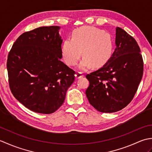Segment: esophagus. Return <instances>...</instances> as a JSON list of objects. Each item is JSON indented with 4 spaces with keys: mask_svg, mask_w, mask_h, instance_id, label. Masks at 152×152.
Instances as JSON below:
<instances>
[{
    "mask_svg": "<svg viewBox=\"0 0 152 152\" xmlns=\"http://www.w3.org/2000/svg\"><path fill=\"white\" fill-rule=\"evenodd\" d=\"M84 76V74H82V72H77L75 74V77L76 78H80Z\"/></svg>",
    "mask_w": 152,
    "mask_h": 152,
    "instance_id": "1",
    "label": "esophagus"
}]
</instances>
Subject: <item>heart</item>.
Segmentation results:
<instances>
[{"label":"heart","mask_w":152,"mask_h":152,"mask_svg":"<svg viewBox=\"0 0 152 152\" xmlns=\"http://www.w3.org/2000/svg\"><path fill=\"white\" fill-rule=\"evenodd\" d=\"M113 43L110 34L93 27H82L74 30L72 38L64 40L61 55L68 65L75 66L80 57L83 58L78 68L81 70L90 69L93 64L100 67L110 57Z\"/></svg>","instance_id":"heart-1"}]
</instances>
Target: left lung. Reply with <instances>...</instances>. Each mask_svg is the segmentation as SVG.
I'll return each mask as SVG.
<instances>
[{
  "instance_id": "1",
  "label": "left lung",
  "mask_w": 152,
  "mask_h": 152,
  "mask_svg": "<svg viewBox=\"0 0 152 152\" xmlns=\"http://www.w3.org/2000/svg\"><path fill=\"white\" fill-rule=\"evenodd\" d=\"M116 48L104 66L86 75L89 86L86 95L96 110L118 112L133 100L143 75L144 63L134 38L115 28Z\"/></svg>"
}]
</instances>
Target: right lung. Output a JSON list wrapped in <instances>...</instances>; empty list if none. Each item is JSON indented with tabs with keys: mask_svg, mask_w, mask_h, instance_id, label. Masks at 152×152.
Wrapping results in <instances>:
<instances>
[{
	"mask_svg": "<svg viewBox=\"0 0 152 152\" xmlns=\"http://www.w3.org/2000/svg\"><path fill=\"white\" fill-rule=\"evenodd\" d=\"M58 26L41 27L18 37L10 51L7 70L14 97L30 110L49 114L63 104L75 72L60 59Z\"/></svg>",
	"mask_w": 152,
	"mask_h": 152,
	"instance_id": "add662e5",
	"label": "right lung"
}]
</instances>
